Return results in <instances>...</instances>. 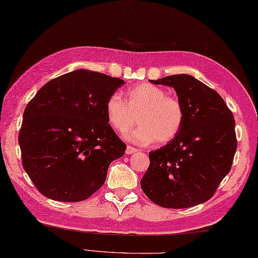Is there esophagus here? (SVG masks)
Instances as JSON below:
<instances>
[{"mask_svg":"<svg viewBox=\"0 0 258 258\" xmlns=\"http://www.w3.org/2000/svg\"><path fill=\"white\" fill-rule=\"evenodd\" d=\"M136 152H139V150L136 149V147H133V146H127L126 147V154H133V153H136Z\"/></svg>","mask_w":258,"mask_h":258,"instance_id":"esophagus-1","label":"esophagus"}]
</instances>
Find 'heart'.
<instances>
[{
    "mask_svg": "<svg viewBox=\"0 0 258 258\" xmlns=\"http://www.w3.org/2000/svg\"><path fill=\"white\" fill-rule=\"evenodd\" d=\"M126 103L118 94L107 98L105 111L109 125L125 134L139 120L141 125L127 135L140 144H165L177 136L185 120L183 103L166 95L162 87L150 83L135 85L126 92ZM138 117L136 118V116Z\"/></svg>",
    "mask_w": 258,
    "mask_h": 258,
    "instance_id": "obj_1",
    "label": "heart"
}]
</instances>
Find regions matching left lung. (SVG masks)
Returning <instances> with one entry per match:
<instances>
[{
    "mask_svg": "<svg viewBox=\"0 0 258 258\" xmlns=\"http://www.w3.org/2000/svg\"><path fill=\"white\" fill-rule=\"evenodd\" d=\"M150 82L174 87L184 105L185 120L176 138L149 153L142 189L166 208L205 203L231 171L237 149L233 113L216 91L190 75Z\"/></svg>",
    "mask_w": 258,
    "mask_h": 258,
    "instance_id": "left-lung-1",
    "label": "left lung"
}]
</instances>
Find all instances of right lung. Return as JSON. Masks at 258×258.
Returning <instances> with one entry per match:
<instances>
[{"label":"right lung","mask_w":258,"mask_h":258,"mask_svg":"<svg viewBox=\"0 0 258 258\" xmlns=\"http://www.w3.org/2000/svg\"><path fill=\"white\" fill-rule=\"evenodd\" d=\"M124 83L76 70L47 82L27 104L19 133L22 165L42 195L81 202L102 187L109 164L126 150L105 111Z\"/></svg>","instance_id":"1"}]
</instances>
